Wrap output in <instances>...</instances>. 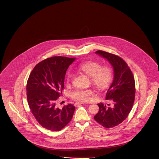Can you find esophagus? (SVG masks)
I'll list each match as a JSON object with an SVG mask.
<instances>
[{
    "mask_svg": "<svg viewBox=\"0 0 159 159\" xmlns=\"http://www.w3.org/2000/svg\"><path fill=\"white\" fill-rule=\"evenodd\" d=\"M83 104H84V103H83V102H76V103H75V105H83Z\"/></svg>",
    "mask_w": 159,
    "mask_h": 159,
    "instance_id": "1",
    "label": "esophagus"
}]
</instances>
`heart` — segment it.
Listing matches in <instances>:
<instances>
[{
    "instance_id": "b5f03b06",
    "label": "heart",
    "mask_w": 159,
    "mask_h": 159,
    "mask_svg": "<svg viewBox=\"0 0 159 159\" xmlns=\"http://www.w3.org/2000/svg\"><path fill=\"white\" fill-rule=\"evenodd\" d=\"M78 69L90 77L92 83L99 90L106 89L112 80V69L108 66H102L98 62L92 61L84 62L79 66ZM72 78V72L69 71L66 77L67 82H71ZM93 94V89H78L72 93V97L75 100L80 102H88L90 96Z\"/></svg>"
}]
</instances>
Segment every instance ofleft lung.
Returning <instances> with one entry per match:
<instances>
[{
  "label": "left lung",
  "instance_id": "obj_1",
  "mask_svg": "<svg viewBox=\"0 0 159 159\" xmlns=\"http://www.w3.org/2000/svg\"><path fill=\"white\" fill-rule=\"evenodd\" d=\"M95 53L111 64L114 79L105 98L112 105L107 104V107L98 103L99 110L94 119L103 127L112 128L124 121L131 111L135 94V80L130 69L121 57L101 50Z\"/></svg>",
  "mask_w": 159,
  "mask_h": 159
}]
</instances>
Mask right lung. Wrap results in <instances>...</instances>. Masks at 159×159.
Returning a JSON list of instances; mask_svg holds the SVG:
<instances>
[{"instance_id":"1","label":"right lung","mask_w":159,"mask_h":159,"mask_svg":"<svg viewBox=\"0 0 159 159\" xmlns=\"http://www.w3.org/2000/svg\"><path fill=\"white\" fill-rule=\"evenodd\" d=\"M76 58L55 56L37 64L27 82L26 95L30 108L38 123L45 128L58 131L71 121L75 110L72 104L57 108L62 95L66 71Z\"/></svg>"}]
</instances>
